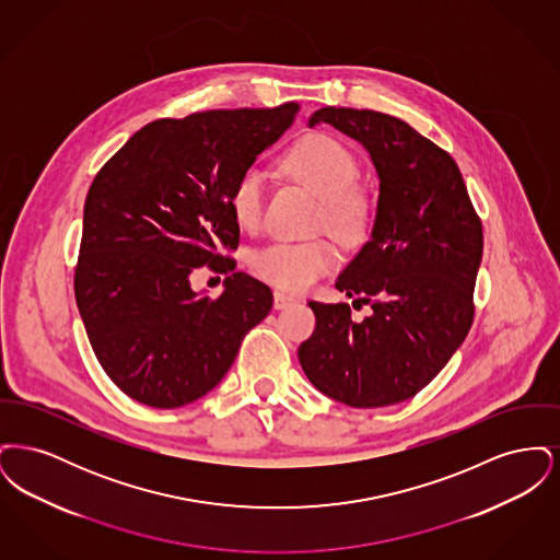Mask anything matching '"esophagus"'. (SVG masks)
Wrapping results in <instances>:
<instances>
[{"label": "esophagus", "mask_w": 560, "mask_h": 560, "mask_svg": "<svg viewBox=\"0 0 560 560\" xmlns=\"http://www.w3.org/2000/svg\"><path fill=\"white\" fill-rule=\"evenodd\" d=\"M293 302H295V300H293L292 295H288V293L283 292H275V308H277V311L290 306Z\"/></svg>", "instance_id": "34e87169"}]
</instances>
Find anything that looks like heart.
I'll return each mask as SVG.
<instances>
[{
	"mask_svg": "<svg viewBox=\"0 0 560 560\" xmlns=\"http://www.w3.org/2000/svg\"><path fill=\"white\" fill-rule=\"evenodd\" d=\"M293 178L323 199L320 224L340 240L357 241L372 222L370 197L354 187L359 163L347 144L327 133L302 138L285 158ZM267 203V176L260 167H245L229 192V208L245 231L262 224ZM340 252L329 240L275 241L252 256L254 272L285 292H306L338 265Z\"/></svg>",
	"mask_w": 560,
	"mask_h": 560,
	"instance_id": "heart-1",
	"label": "heart"
}]
</instances>
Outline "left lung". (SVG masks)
I'll use <instances>...</instances> for the list:
<instances>
[{
  "label": "left lung",
  "mask_w": 560,
  "mask_h": 560,
  "mask_svg": "<svg viewBox=\"0 0 560 560\" xmlns=\"http://www.w3.org/2000/svg\"><path fill=\"white\" fill-rule=\"evenodd\" d=\"M319 124L361 142L377 172L372 240L336 281L373 313L354 320L345 302H308L317 327L298 359L329 399L395 405L416 397L468 336L482 226L452 155L402 119L323 107L308 119Z\"/></svg>",
  "instance_id": "8db88e82"
}]
</instances>
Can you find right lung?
<instances>
[{
	"instance_id": "obj_1",
	"label": "right lung",
	"mask_w": 560,
	"mask_h": 560,
	"mask_svg": "<svg viewBox=\"0 0 560 560\" xmlns=\"http://www.w3.org/2000/svg\"><path fill=\"white\" fill-rule=\"evenodd\" d=\"M300 105L203 110L158 119L103 165L83 206L75 300L94 354L133 400L174 409L208 395L231 370L272 292L235 272L229 192L275 144ZM224 271L218 299L192 293L189 272Z\"/></svg>"
}]
</instances>
